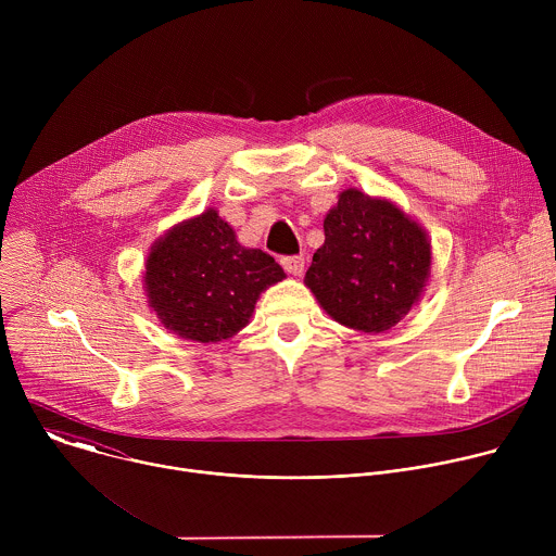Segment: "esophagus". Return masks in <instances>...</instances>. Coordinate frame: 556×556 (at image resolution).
Listing matches in <instances>:
<instances>
[{"mask_svg":"<svg viewBox=\"0 0 556 556\" xmlns=\"http://www.w3.org/2000/svg\"><path fill=\"white\" fill-rule=\"evenodd\" d=\"M281 266L286 268V273L299 277V275H303L305 260L301 255H286V257H281Z\"/></svg>","mask_w":556,"mask_h":556,"instance_id":"esophagus-1","label":"esophagus"}]
</instances>
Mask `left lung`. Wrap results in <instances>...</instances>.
Here are the masks:
<instances>
[{"label":"left lung","mask_w":556,"mask_h":556,"mask_svg":"<svg viewBox=\"0 0 556 556\" xmlns=\"http://www.w3.org/2000/svg\"><path fill=\"white\" fill-rule=\"evenodd\" d=\"M305 286L339 324L382 332L399 324L429 279L425 230L401 208L356 189L341 193L324 222Z\"/></svg>","instance_id":"obj_1"}]
</instances>
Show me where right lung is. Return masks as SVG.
Here are the masks:
<instances>
[{
    "mask_svg": "<svg viewBox=\"0 0 556 556\" xmlns=\"http://www.w3.org/2000/svg\"><path fill=\"white\" fill-rule=\"evenodd\" d=\"M283 277L268 253L237 244L232 228L206 211L155 242L144 288L167 330L213 343L242 330L260 294Z\"/></svg>",
    "mask_w": 556,
    "mask_h": 556,
    "instance_id": "1",
    "label": "right lung"
}]
</instances>
